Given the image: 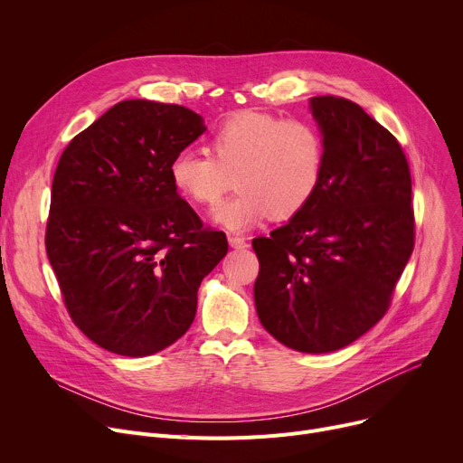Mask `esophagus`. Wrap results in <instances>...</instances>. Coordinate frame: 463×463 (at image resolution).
Listing matches in <instances>:
<instances>
[{
	"instance_id": "esophagus-1",
	"label": "esophagus",
	"mask_w": 463,
	"mask_h": 463,
	"mask_svg": "<svg viewBox=\"0 0 463 463\" xmlns=\"http://www.w3.org/2000/svg\"><path fill=\"white\" fill-rule=\"evenodd\" d=\"M229 244L234 250H244L248 248V240L244 236H229Z\"/></svg>"
}]
</instances>
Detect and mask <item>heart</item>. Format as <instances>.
Segmentation results:
<instances>
[{
  "mask_svg": "<svg viewBox=\"0 0 463 463\" xmlns=\"http://www.w3.org/2000/svg\"><path fill=\"white\" fill-rule=\"evenodd\" d=\"M326 166L323 131L304 118L238 112L208 138V152L182 150L168 165L170 182L187 201L213 208L236 176L238 194L213 212L229 231H248L272 215L300 213L319 191Z\"/></svg>",
  "mask_w": 463,
  "mask_h": 463,
  "instance_id": "1",
  "label": "heart"
}]
</instances>
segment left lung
I'll return each instance as SVG.
<instances>
[{
    "label": "left lung",
    "instance_id": "1",
    "mask_svg": "<svg viewBox=\"0 0 463 463\" xmlns=\"http://www.w3.org/2000/svg\"><path fill=\"white\" fill-rule=\"evenodd\" d=\"M325 178L290 222L255 238L262 326L300 353L342 349L377 325L415 248L409 163L396 137L344 97H311Z\"/></svg>",
    "mask_w": 463,
    "mask_h": 463
}]
</instances>
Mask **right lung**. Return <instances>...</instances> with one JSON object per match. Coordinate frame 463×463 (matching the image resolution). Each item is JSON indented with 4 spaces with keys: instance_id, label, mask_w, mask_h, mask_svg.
<instances>
[{
    "instance_id": "add662e5",
    "label": "right lung",
    "mask_w": 463,
    "mask_h": 463,
    "mask_svg": "<svg viewBox=\"0 0 463 463\" xmlns=\"http://www.w3.org/2000/svg\"><path fill=\"white\" fill-rule=\"evenodd\" d=\"M180 105H114L63 150L44 246L63 304L93 344L148 356L173 345L197 313L201 281L227 255L170 182L168 165L204 133Z\"/></svg>"
}]
</instances>
